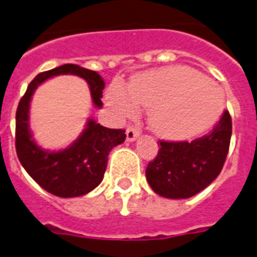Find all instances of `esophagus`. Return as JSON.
<instances>
[{"label": "esophagus", "mask_w": 257, "mask_h": 257, "mask_svg": "<svg viewBox=\"0 0 257 257\" xmlns=\"http://www.w3.org/2000/svg\"><path fill=\"white\" fill-rule=\"evenodd\" d=\"M140 131L138 130V128H135L134 126H128L127 127V130H126V135H127V140L128 142H134V140L139 136Z\"/></svg>", "instance_id": "obj_1"}]
</instances>
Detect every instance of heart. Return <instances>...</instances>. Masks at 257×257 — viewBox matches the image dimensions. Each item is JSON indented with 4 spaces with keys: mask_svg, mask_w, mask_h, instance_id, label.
<instances>
[{
    "mask_svg": "<svg viewBox=\"0 0 257 257\" xmlns=\"http://www.w3.org/2000/svg\"><path fill=\"white\" fill-rule=\"evenodd\" d=\"M106 99L123 117H134L139 105L149 109L152 128L171 139L190 138L207 130L222 112V95L216 85L183 65L135 74L128 90L122 83H113Z\"/></svg>",
    "mask_w": 257,
    "mask_h": 257,
    "instance_id": "1",
    "label": "heart"
}]
</instances>
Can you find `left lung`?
Here are the masks:
<instances>
[{
	"label": "left lung",
	"instance_id": "obj_1",
	"mask_svg": "<svg viewBox=\"0 0 257 257\" xmlns=\"http://www.w3.org/2000/svg\"><path fill=\"white\" fill-rule=\"evenodd\" d=\"M231 138V117L224 110L212 130L193 142L160 140V151L147 166L152 189L166 198L196 196L222 170Z\"/></svg>",
	"mask_w": 257,
	"mask_h": 257
}]
</instances>
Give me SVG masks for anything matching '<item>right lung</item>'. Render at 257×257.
Wrapping results in <instances>:
<instances>
[{
  "mask_svg": "<svg viewBox=\"0 0 257 257\" xmlns=\"http://www.w3.org/2000/svg\"><path fill=\"white\" fill-rule=\"evenodd\" d=\"M76 74L87 81L92 101L97 108L103 105L104 81L95 70L76 64H64L37 74L20 99L15 123V148L18 158L36 183L46 192L61 198L83 196L103 180L108 154L113 147L122 144L126 134L122 128H106L94 119L87 122L82 135L60 152H47L37 147L29 131V101L38 85L50 77Z\"/></svg>",
  "mask_w": 257,
  "mask_h": 257,
  "instance_id": "right-lung-1",
  "label": "right lung"
}]
</instances>
